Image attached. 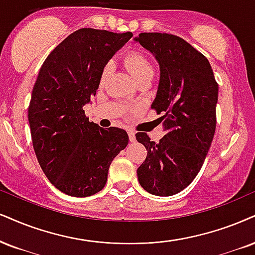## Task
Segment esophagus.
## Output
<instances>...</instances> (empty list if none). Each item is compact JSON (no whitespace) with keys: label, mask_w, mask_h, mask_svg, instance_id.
Returning a JSON list of instances; mask_svg holds the SVG:
<instances>
[{"label":"esophagus","mask_w":255,"mask_h":255,"mask_svg":"<svg viewBox=\"0 0 255 255\" xmlns=\"http://www.w3.org/2000/svg\"><path fill=\"white\" fill-rule=\"evenodd\" d=\"M128 139H130V142H134L136 140V134H134L133 131H128Z\"/></svg>","instance_id":"1"}]
</instances>
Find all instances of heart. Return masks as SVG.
<instances>
[{
	"instance_id": "obj_1",
	"label": "heart",
	"mask_w": 255,
	"mask_h": 255,
	"mask_svg": "<svg viewBox=\"0 0 255 255\" xmlns=\"http://www.w3.org/2000/svg\"><path fill=\"white\" fill-rule=\"evenodd\" d=\"M124 64L125 67L128 68V72L132 74V77L136 79L137 83L142 81L146 78H152L153 77V67L151 62L149 61V59L146 58L143 53L133 51L128 53L124 58ZM113 71V62L108 61L104 65L102 73H100V84H104L108 78L111 75Z\"/></svg>"
}]
</instances>
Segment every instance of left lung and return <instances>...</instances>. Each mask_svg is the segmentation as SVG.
Returning a JSON list of instances; mask_svg holds the SVG:
<instances>
[{"mask_svg": "<svg viewBox=\"0 0 255 255\" xmlns=\"http://www.w3.org/2000/svg\"><path fill=\"white\" fill-rule=\"evenodd\" d=\"M155 55L161 70L151 109L161 115L166 133L159 143L146 132L136 139L145 146V161L137 169L147 193L171 196L199 174L216 128L219 85L208 59L180 36L140 33L134 39Z\"/></svg>", "mask_w": 255, "mask_h": 255, "instance_id": "1", "label": "left lung"}]
</instances>
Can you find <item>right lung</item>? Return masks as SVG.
I'll return each mask as SVG.
<instances>
[{
	"label": "right lung",
	"mask_w": 255,
	"mask_h": 255,
	"mask_svg": "<svg viewBox=\"0 0 255 255\" xmlns=\"http://www.w3.org/2000/svg\"><path fill=\"white\" fill-rule=\"evenodd\" d=\"M132 33L81 28L41 66L28 108L31 142L49 182L86 197L105 187L111 162L128 143L127 131L90 122L83 106L96 96L104 65Z\"/></svg>",
	"instance_id": "obj_1"
}]
</instances>
